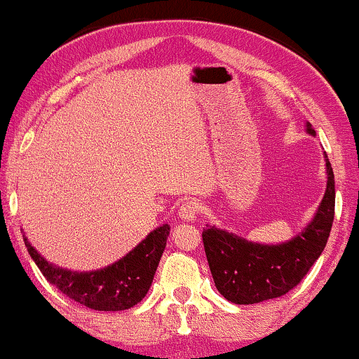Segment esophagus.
I'll list each match as a JSON object with an SVG mask.
<instances>
[{"instance_id":"34e87169","label":"esophagus","mask_w":359,"mask_h":359,"mask_svg":"<svg viewBox=\"0 0 359 359\" xmlns=\"http://www.w3.org/2000/svg\"><path fill=\"white\" fill-rule=\"evenodd\" d=\"M198 203L197 202H194V201H189V202H182L180 203V207H179V217L182 220H195L197 219V215H198Z\"/></svg>"}]
</instances>
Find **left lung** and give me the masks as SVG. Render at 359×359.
<instances>
[{"label": "left lung", "mask_w": 359, "mask_h": 359, "mask_svg": "<svg viewBox=\"0 0 359 359\" xmlns=\"http://www.w3.org/2000/svg\"><path fill=\"white\" fill-rule=\"evenodd\" d=\"M306 133L316 135L310 122ZM326 190L311 222L293 238L258 243L215 225L202 232L203 248L220 294L237 305H253L278 298L300 283L328 242L334 217V175L328 156Z\"/></svg>", "instance_id": "8db88e82"}]
</instances>
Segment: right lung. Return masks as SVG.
<instances>
[{"label": "right lung", "instance_id": "1", "mask_svg": "<svg viewBox=\"0 0 359 359\" xmlns=\"http://www.w3.org/2000/svg\"><path fill=\"white\" fill-rule=\"evenodd\" d=\"M169 232L167 224L157 226L127 255L93 271H74L54 265L36 250L26 235L22 238L38 269L66 297L90 310L122 311L137 305L147 294Z\"/></svg>", "mask_w": 359, "mask_h": 359}]
</instances>
